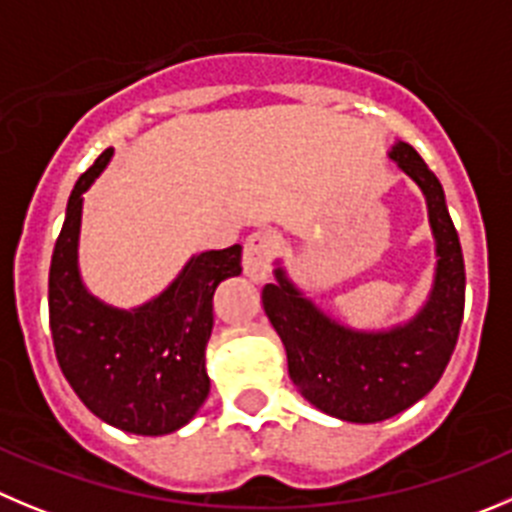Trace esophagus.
Instances as JSON below:
<instances>
[{
	"label": "esophagus",
	"mask_w": 512,
	"mask_h": 512,
	"mask_svg": "<svg viewBox=\"0 0 512 512\" xmlns=\"http://www.w3.org/2000/svg\"><path fill=\"white\" fill-rule=\"evenodd\" d=\"M275 255H278V234L270 232V229L252 232L245 240V255H242V267H245L247 278L265 280Z\"/></svg>",
	"instance_id": "esophagus-1"
}]
</instances>
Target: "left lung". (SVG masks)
<instances>
[{"label":"left lung","instance_id":"1","mask_svg":"<svg viewBox=\"0 0 512 512\" xmlns=\"http://www.w3.org/2000/svg\"><path fill=\"white\" fill-rule=\"evenodd\" d=\"M389 156L424 191L437 240L434 290L417 318L386 333H358L326 318L280 267L278 283L262 288L293 384L313 407L343 422H384L427 396L450 364L465 313V260L442 184L409 143H396Z\"/></svg>","mask_w":512,"mask_h":512}]
</instances>
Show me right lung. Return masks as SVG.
I'll list each match as a JSON object with an SVG mask.
<instances>
[{
    "mask_svg": "<svg viewBox=\"0 0 512 512\" xmlns=\"http://www.w3.org/2000/svg\"><path fill=\"white\" fill-rule=\"evenodd\" d=\"M105 148L68 199L50 262V331L57 364L85 407L131 434L176 432L209 394L204 351L212 336V298L222 280L242 272V247L191 257L169 290L136 310L95 300L78 275L83 191L105 169Z\"/></svg>",
    "mask_w": 512,
    "mask_h": 512,
    "instance_id": "1",
    "label": "right lung"
}]
</instances>
